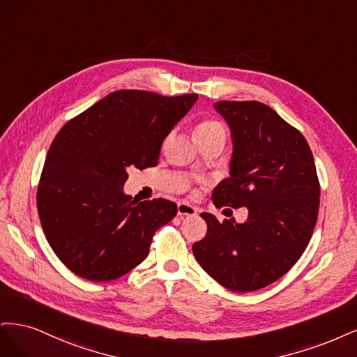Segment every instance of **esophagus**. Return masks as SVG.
I'll return each instance as SVG.
<instances>
[{
	"label": "esophagus",
	"mask_w": 357,
	"mask_h": 357,
	"mask_svg": "<svg viewBox=\"0 0 357 357\" xmlns=\"http://www.w3.org/2000/svg\"><path fill=\"white\" fill-rule=\"evenodd\" d=\"M178 215L181 218L195 216L197 215V208H194V206H191L188 203H178Z\"/></svg>",
	"instance_id": "esophagus-1"
}]
</instances>
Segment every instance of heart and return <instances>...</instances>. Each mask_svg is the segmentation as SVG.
Returning <instances> with one entry per match:
<instances>
[{"mask_svg": "<svg viewBox=\"0 0 357 357\" xmlns=\"http://www.w3.org/2000/svg\"><path fill=\"white\" fill-rule=\"evenodd\" d=\"M215 132H225L224 126L221 123L215 121V120H203L202 123L195 126V129H194V135L215 133Z\"/></svg>", "mask_w": 357, "mask_h": 357, "instance_id": "1", "label": "heart"}]
</instances>
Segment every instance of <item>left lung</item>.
Wrapping results in <instances>:
<instances>
[{
	"label": "left lung",
	"instance_id": "obj_1",
	"mask_svg": "<svg viewBox=\"0 0 357 357\" xmlns=\"http://www.w3.org/2000/svg\"><path fill=\"white\" fill-rule=\"evenodd\" d=\"M213 108L231 130L233 154L212 199L249 215L237 224L203 212L208 233L192 252L218 283L250 292L289 271L312 238L320 197L314 158L305 137L268 105L220 100Z\"/></svg>",
	"mask_w": 357,
	"mask_h": 357
}]
</instances>
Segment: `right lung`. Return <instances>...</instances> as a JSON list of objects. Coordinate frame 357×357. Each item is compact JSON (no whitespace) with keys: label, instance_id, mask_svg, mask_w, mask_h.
<instances>
[{"label":"right lung","instance_id":"obj_1","mask_svg":"<svg viewBox=\"0 0 357 357\" xmlns=\"http://www.w3.org/2000/svg\"><path fill=\"white\" fill-rule=\"evenodd\" d=\"M197 98L119 90L54 137L38 185V215L54 254L79 278H121L148 257L154 233L175 218L174 202H136L123 185L129 167L157 165L166 136Z\"/></svg>","mask_w":357,"mask_h":357}]
</instances>
